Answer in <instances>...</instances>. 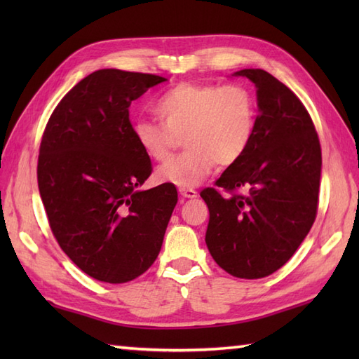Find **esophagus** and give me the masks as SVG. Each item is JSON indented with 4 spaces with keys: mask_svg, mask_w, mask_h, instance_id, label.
I'll return each mask as SVG.
<instances>
[{
    "mask_svg": "<svg viewBox=\"0 0 359 359\" xmlns=\"http://www.w3.org/2000/svg\"><path fill=\"white\" fill-rule=\"evenodd\" d=\"M179 193L182 197H185V199H194V197H197V191L191 188H180Z\"/></svg>",
    "mask_w": 359,
    "mask_h": 359,
    "instance_id": "obj_1",
    "label": "esophagus"
}]
</instances>
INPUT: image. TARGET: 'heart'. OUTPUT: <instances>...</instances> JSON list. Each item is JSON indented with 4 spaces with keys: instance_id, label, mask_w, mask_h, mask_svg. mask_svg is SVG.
<instances>
[{
    "instance_id": "b5f03b06",
    "label": "heart",
    "mask_w": 359,
    "mask_h": 359,
    "mask_svg": "<svg viewBox=\"0 0 359 359\" xmlns=\"http://www.w3.org/2000/svg\"><path fill=\"white\" fill-rule=\"evenodd\" d=\"M154 111L160 123L135 120L134 140L152 162L165 163L184 137L189 149L157 171L160 182L180 188L199 185L219 163L239 162L256 133L255 97L242 85L180 83L157 98Z\"/></svg>"
}]
</instances>
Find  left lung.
Returning <instances> with one entry per match:
<instances>
[{"label":"left lung","mask_w":359,"mask_h":359,"mask_svg":"<svg viewBox=\"0 0 359 359\" xmlns=\"http://www.w3.org/2000/svg\"><path fill=\"white\" fill-rule=\"evenodd\" d=\"M234 75L257 88L256 133L239 162L201 193L210 210L205 242L220 269L259 279L288 262L315 222L321 144L306 106L284 83L262 69Z\"/></svg>","instance_id":"8db88e82"}]
</instances>
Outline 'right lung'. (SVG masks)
Instances as JSON below:
<instances>
[{
  "label": "right lung",
  "mask_w": 359,
  "mask_h": 359,
  "mask_svg": "<svg viewBox=\"0 0 359 359\" xmlns=\"http://www.w3.org/2000/svg\"><path fill=\"white\" fill-rule=\"evenodd\" d=\"M166 81L154 74L100 69L53 109L40 143L38 189L53 238L88 276L123 284L162 248L177 189L139 191L152 172L137 147L129 104Z\"/></svg>",
  "instance_id": "1"
}]
</instances>
